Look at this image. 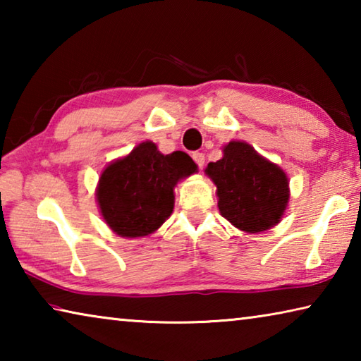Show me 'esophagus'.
I'll return each instance as SVG.
<instances>
[{
    "instance_id": "obj_1",
    "label": "esophagus",
    "mask_w": 361,
    "mask_h": 361,
    "mask_svg": "<svg viewBox=\"0 0 361 361\" xmlns=\"http://www.w3.org/2000/svg\"><path fill=\"white\" fill-rule=\"evenodd\" d=\"M192 159H194V162L197 164L199 167H204V164H205V154H204V152H199V151L192 152Z\"/></svg>"
}]
</instances>
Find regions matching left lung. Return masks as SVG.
I'll list each match as a JSON object with an SVG mask.
<instances>
[{"mask_svg": "<svg viewBox=\"0 0 361 361\" xmlns=\"http://www.w3.org/2000/svg\"><path fill=\"white\" fill-rule=\"evenodd\" d=\"M205 172L216 185L219 212L235 228L255 234L280 221L290 197L288 178L250 145H226L223 159Z\"/></svg>", "mask_w": 361, "mask_h": 361, "instance_id": "1", "label": "left lung"}]
</instances>
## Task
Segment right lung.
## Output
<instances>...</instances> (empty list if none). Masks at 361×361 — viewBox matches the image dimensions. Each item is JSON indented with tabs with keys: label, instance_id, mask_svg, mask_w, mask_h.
<instances>
[{
	"label": "right lung",
	"instance_id": "right-lung-1",
	"mask_svg": "<svg viewBox=\"0 0 361 361\" xmlns=\"http://www.w3.org/2000/svg\"><path fill=\"white\" fill-rule=\"evenodd\" d=\"M195 172L186 152L164 156L145 142L129 156L105 169L97 189L106 224L122 237H143L161 228L172 215L176 181Z\"/></svg>",
	"mask_w": 361,
	"mask_h": 361
}]
</instances>
